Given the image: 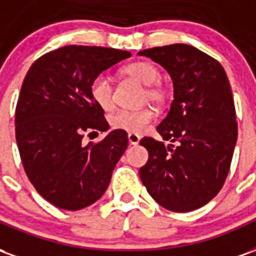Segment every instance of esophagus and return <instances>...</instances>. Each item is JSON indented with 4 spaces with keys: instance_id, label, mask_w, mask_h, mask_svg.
Segmentation results:
<instances>
[{
    "instance_id": "1",
    "label": "esophagus",
    "mask_w": 256,
    "mask_h": 256,
    "mask_svg": "<svg viewBox=\"0 0 256 256\" xmlns=\"http://www.w3.org/2000/svg\"><path fill=\"white\" fill-rule=\"evenodd\" d=\"M128 144L130 145H138L140 142V136L138 134H133V133H130L128 136Z\"/></svg>"
}]
</instances>
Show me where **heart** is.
I'll use <instances>...</instances> for the list:
<instances>
[{"instance_id": "obj_1", "label": "heart", "mask_w": 256, "mask_h": 256, "mask_svg": "<svg viewBox=\"0 0 256 256\" xmlns=\"http://www.w3.org/2000/svg\"><path fill=\"white\" fill-rule=\"evenodd\" d=\"M123 72L132 76L146 89L148 100L154 102H160L164 98V93L160 88L154 86L160 80V72L154 64L146 62H138L128 66ZM112 84L106 75H97L90 84V96L101 110L108 111L114 106V96H112ZM154 119V112L144 108V110H120L115 112L111 116V124L115 128H120L128 133H141Z\"/></svg>"}]
</instances>
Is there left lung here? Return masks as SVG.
Instances as JSON below:
<instances>
[{
  "label": "left lung",
  "instance_id": "obj_1",
  "mask_svg": "<svg viewBox=\"0 0 256 256\" xmlns=\"http://www.w3.org/2000/svg\"><path fill=\"white\" fill-rule=\"evenodd\" d=\"M170 74L174 100L156 128L166 145L140 144L150 158L140 168L148 193L162 207L188 212L216 196L230 168L237 141L234 101L225 70L198 48L174 44L138 52Z\"/></svg>",
  "mask_w": 256,
  "mask_h": 256
}]
</instances>
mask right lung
<instances>
[{"mask_svg":"<svg viewBox=\"0 0 256 256\" xmlns=\"http://www.w3.org/2000/svg\"><path fill=\"white\" fill-rule=\"evenodd\" d=\"M130 56L70 45L41 56L26 75L16 106V142L31 184L58 208L76 211L97 202L128 148L120 128L94 145H84L82 137L110 128L90 96L92 80Z\"/></svg>","mask_w":256,"mask_h":256,"instance_id":"add662e5","label":"right lung"}]
</instances>
